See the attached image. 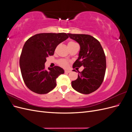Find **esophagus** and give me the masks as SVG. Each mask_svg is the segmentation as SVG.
Segmentation results:
<instances>
[{"instance_id":"obj_1","label":"esophagus","mask_w":132,"mask_h":132,"mask_svg":"<svg viewBox=\"0 0 132 132\" xmlns=\"http://www.w3.org/2000/svg\"><path fill=\"white\" fill-rule=\"evenodd\" d=\"M71 72V70H65V73H69Z\"/></svg>"}]
</instances>
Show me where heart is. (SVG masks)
Segmentation results:
<instances>
[{
    "mask_svg": "<svg viewBox=\"0 0 132 132\" xmlns=\"http://www.w3.org/2000/svg\"><path fill=\"white\" fill-rule=\"evenodd\" d=\"M74 43H75L74 42H70L68 43V45H73V44H74ZM59 64L64 68H66L67 67H68V61H67L65 59H61L59 61Z\"/></svg>",
    "mask_w": 132,
    "mask_h": 132,
    "instance_id": "obj_1",
    "label": "heart"
}]
</instances>
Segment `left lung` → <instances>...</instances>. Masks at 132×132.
<instances>
[{
    "mask_svg": "<svg viewBox=\"0 0 132 132\" xmlns=\"http://www.w3.org/2000/svg\"><path fill=\"white\" fill-rule=\"evenodd\" d=\"M80 45L79 57L73 68L84 67L77 80L71 81L73 88L79 93L89 94L99 88L105 77L106 61L104 51L97 39L89 35L68 34ZM73 71H75L74 69Z\"/></svg>",
    "mask_w": 132,
    "mask_h": 132,
    "instance_id": "8db88e82",
    "label": "left lung"
}]
</instances>
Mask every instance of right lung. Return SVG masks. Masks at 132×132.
<instances>
[{"instance_id": "right-lung-1", "label": "right lung", "mask_w": 132, "mask_h": 132, "mask_svg": "<svg viewBox=\"0 0 132 132\" xmlns=\"http://www.w3.org/2000/svg\"><path fill=\"white\" fill-rule=\"evenodd\" d=\"M68 38L65 33H42L27 39L20 58V67L23 81L32 91L45 94L56 86V79L64 73L58 66L45 69L46 58L53 55L57 46Z\"/></svg>"}]
</instances>
